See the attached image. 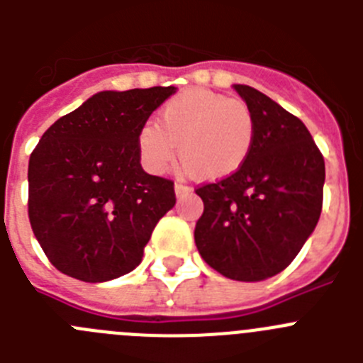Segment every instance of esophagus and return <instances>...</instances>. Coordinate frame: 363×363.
<instances>
[{
	"label": "esophagus",
	"mask_w": 363,
	"mask_h": 363,
	"mask_svg": "<svg viewBox=\"0 0 363 363\" xmlns=\"http://www.w3.org/2000/svg\"><path fill=\"white\" fill-rule=\"evenodd\" d=\"M174 191H176V194H178V196H182V194H185V192H191V187H187V185L182 184V182H176Z\"/></svg>",
	"instance_id": "1"
}]
</instances>
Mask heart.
I'll list each match as a JSON object with an SVG mask.
<instances>
[{
	"instance_id": "heart-1",
	"label": "heart",
	"mask_w": 363,
	"mask_h": 363,
	"mask_svg": "<svg viewBox=\"0 0 363 363\" xmlns=\"http://www.w3.org/2000/svg\"><path fill=\"white\" fill-rule=\"evenodd\" d=\"M256 121L240 99L192 89L172 96L158 114V125L138 133V150L150 172H165L178 145L179 158L198 179H223L238 172L251 156Z\"/></svg>"
}]
</instances>
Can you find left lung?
<instances>
[{"label": "left lung", "mask_w": 363, "mask_h": 363, "mask_svg": "<svg viewBox=\"0 0 363 363\" xmlns=\"http://www.w3.org/2000/svg\"><path fill=\"white\" fill-rule=\"evenodd\" d=\"M234 89L255 116V145L238 172L196 187L194 242L225 278L259 281L284 271L318 223L325 163L301 120L252 86Z\"/></svg>", "instance_id": "obj_1"}]
</instances>
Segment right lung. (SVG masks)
<instances>
[{
  "mask_svg": "<svg viewBox=\"0 0 363 363\" xmlns=\"http://www.w3.org/2000/svg\"><path fill=\"white\" fill-rule=\"evenodd\" d=\"M174 86L98 92L54 121L28 160V220L50 264L82 281L142 262L174 182L142 169L138 133Z\"/></svg>",
  "mask_w": 363,
  "mask_h": 363,
  "instance_id": "right-lung-1",
  "label": "right lung"
}]
</instances>
